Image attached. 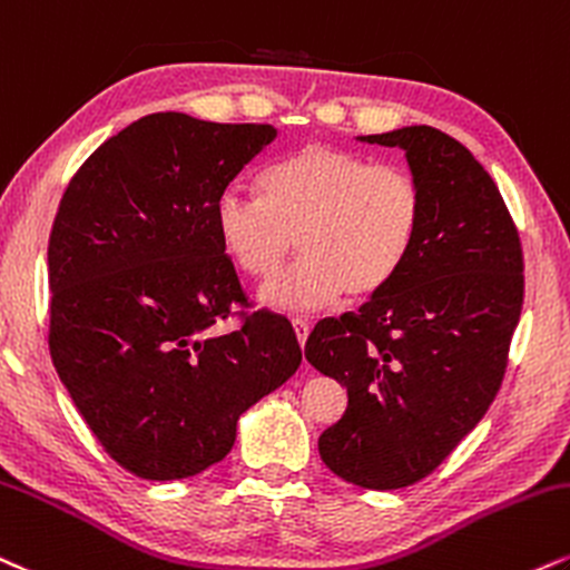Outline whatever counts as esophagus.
Here are the masks:
<instances>
[{"instance_id":"obj_1","label":"esophagus","mask_w":570,"mask_h":570,"mask_svg":"<svg viewBox=\"0 0 570 570\" xmlns=\"http://www.w3.org/2000/svg\"><path fill=\"white\" fill-rule=\"evenodd\" d=\"M292 326H294V332H297V342H299V347H305L307 334H311V324H307L305 318H292Z\"/></svg>"}]
</instances>
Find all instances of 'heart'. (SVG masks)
<instances>
[{
    "mask_svg": "<svg viewBox=\"0 0 570 570\" xmlns=\"http://www.w3.org/2000/svg\"><path fill=\"white\" fill-rule=\"evenodd\" d=\"M424 190L403 167L307 142L267 167L263 196L230 185L215 202V228L238 271L271 278L297 238L299 257L265 286L263 303L305 313L342 297L387 289L414 255Z\"/></svg>",
    "mask_w": 570,
    "mask_h": 570,
    "instance_id": "1",
    "label": "heart"
}]
</instances>
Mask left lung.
<instances>
[{
	"label": "left lung",
	"instance_id": "8db88e82",
	"mask_svg": "<svg viewBox=\"0 0 570 570\" xmlns=\"http://www.w3.org/2000/svg\"><path fill=\"white\" fill-rule=\"evenodd\" d=\"M366 142L406 150L424 190L414 255L355 313L324 318L305 358L347 387L318 438L342 481L393 491L428 478L483 420L523 307V249L497 183L462 142L403 127Z\"/></svg>",
	"mask_w": 570,
	"mask_h": 570
}]
</instances>
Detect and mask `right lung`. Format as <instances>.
Instances as JSON below:
<instances>
[{"instance_id":"obj_1","label":"right lung","mask_w":570,"mask_h":570,"mask_svg":"<svg viewBox=\"0 0 570 570\" xmlns=\"http://www.w3.org/2000/svg\"><path fill=\"white\" fill-rule=\"evenodd\" d=\"M273 137L271 125L142 116L60 198L50 355L106 454L137 478L217 464L238 416L303 363L289 321L252 307L215 228L217 196ZM228 317L239 326L219 333Z\"/></svg>"}]
</instances>
